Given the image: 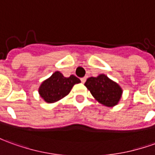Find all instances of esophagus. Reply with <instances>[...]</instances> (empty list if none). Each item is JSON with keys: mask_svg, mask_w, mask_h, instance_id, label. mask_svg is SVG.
I'll return each mask as SVG.
<instances>
[{"mask_svg": "<svg viewBox=\"0 0 155 155\" xmlns=\"http://www.w3.org/2000/svg\"><path fill=\"white\" fill-rule=\"evenodd\" d=\"M81 81L82 83H85V82H86V77L81 78Z\"/></svg>", "mask_w": 155, "mask_h": 155, "instance_id": "1", "label": "esophagus"}]
</instances>
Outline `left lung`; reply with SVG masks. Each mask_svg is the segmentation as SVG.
Here are the masks:
<instances>
[{
    "label": "left lung",
    "instance_id": "left-lung-1",
    "mask_svg": "<svg viewBox=\"0 0 155 155\" xmlns=\"http://www.w3.org/2000/svg\"><path fill=\"white\" fill-rule=\"evenodd\" d=\"M85 86L93 97L104 106L114 107L121 98V87L104 74L97 77L88 78Z\"/></svg>",
    "mask_w": 155,
    "mask_h": 155
}]
</instances>
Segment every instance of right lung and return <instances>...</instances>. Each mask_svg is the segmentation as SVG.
I'll use <instances>...</instances> for the list:
<instances>
[{
	"instance_id": "1",
	"label": "right lung",
	"mask_w": 155,
	"mask_h": 155,
	"mask_svg": "<svg viewBox=\"0 0 155 155\" xmlns=\"http://www.w3.org/2000/svg\"><path fill=\"white\" fill-rule=\"evenodd\" d=\"M81 82L74 75L64 77L59 71H56L51 77L42 82L39 87V94L48 104H52L62 99L69 94L72 87Z\"/></svg>"
}]
</instances>
